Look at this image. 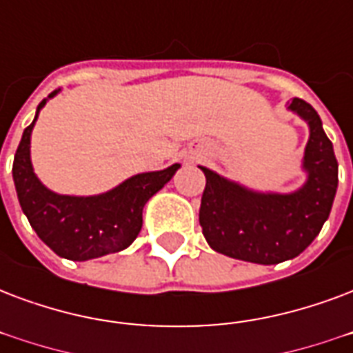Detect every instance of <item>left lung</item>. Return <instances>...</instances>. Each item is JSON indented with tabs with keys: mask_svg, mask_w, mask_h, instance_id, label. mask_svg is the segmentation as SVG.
I'll return each mask as SVG.
<instances>
[{
	"mask_svg": "<svg viewBox=\"0 0 353 353\" xmlns=\"http://www.w3.org/2000/svg\"><path fill=\"white\" fill-rule=\"evenodd\" d=\"M290 111L309 123L307 183L290 194H259L200 166L205 174L200 225L205 241L233 259L276 265L300 255L319 235L337 192L339 165L319 112L300 98Z\"/></svg>",
	"mask_w": 353,
	"mask_h": 353,
	"instance_id": "1",
	"label": "left lung"
}]
</instances>
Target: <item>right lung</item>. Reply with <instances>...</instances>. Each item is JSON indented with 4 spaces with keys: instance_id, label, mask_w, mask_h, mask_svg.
I'll list each match as a JSON object with an SVG mask.
<instances>
[{
    "instance_id": "right-lung-1",
    "label": "right lung",
    "mask_w": 353,
    "mask_h": 353,
    "mask_svg": "<svg viewBox=\"0 0 353 353\" xmlns=\"http://www.w3.org/2000/svg\"><path fill=\"white\" fill-rule=\"evenodd\" d=\"M55 94L57 90L48 98ZM44 105L46 99H42L37 117ZM37 117L21 134L12 165L18 200L31 228L64 259L87 261L128 248L141 233L142 209L146 201L170 181L179 165L133 176L99 196L77 198L55 194L39 181L31 166L29 144Z\"/></svg>"
}]
</instances>
